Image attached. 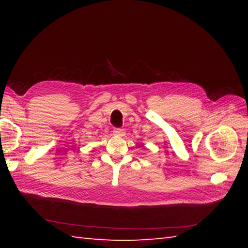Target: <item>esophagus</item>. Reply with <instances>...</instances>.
Returning <instances> with one entry per match:
<instances>
[{
  "instance_id": "34e87169",
  "label": "esophagus",
  "mask_w": 248,
  "mask_h": 248,
  "mask_svg": "<svg viewBox=\"0 0 248 248\" xmlns=\"http://www.w3.org/2000/svg\"><path fill=\"white\" fill-rule=\"evenodd\" d=\"M113 133H114L115 135H117V136H124L125 132H124V129L115 128V129H114V131H113Z\"/></svg>"
}]
</instances>
